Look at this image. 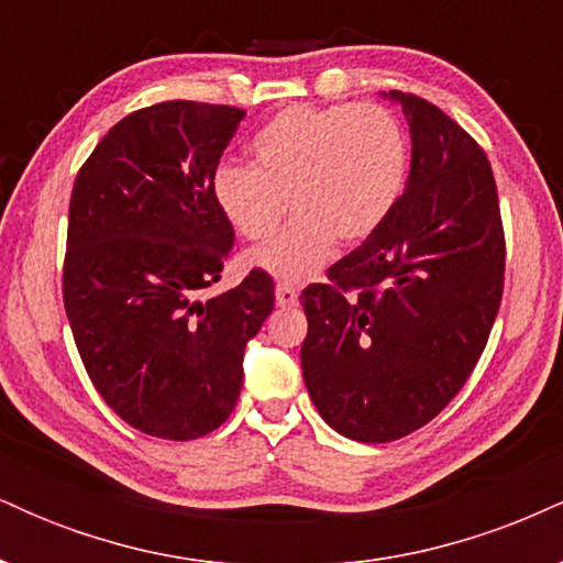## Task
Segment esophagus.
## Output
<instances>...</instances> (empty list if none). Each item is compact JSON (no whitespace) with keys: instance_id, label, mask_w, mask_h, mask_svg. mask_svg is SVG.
I'll return each mask as SVG.
<instances>
[{"instance_id":"1","label":"esophagus","mask_w":563,"mask_h":563,"mask_svg":"<svg viewBox=\"0 0 563 563\" xmlns=\"http://www.w3.org/2000/svg\"><path fill=\"white\" fill-rule=\"evenodd\" d=\"M275 299L280 307H294V303L299 301V290L290 286V283H277Z\"/></svg>"}]
</instances>
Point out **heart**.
<instances>
[{"label": "heart", "instance_id": "1", "mask_svg": "<svg viewBox=\"0 0 563 563\" xmlns=\"http://www.w3.org/2000/svg\"><path fill=\"white\" fill-rule=\"evenodd\" d=\"M254 166L222 164L214 198L245 241H267L251 264L283 283H301L331 260L335 238L363 243L405 192L410 142L378 106H296L280 111L251 142Z\"/></svg>", "mask_w": 563, "mask_h": 563}]
</instances>
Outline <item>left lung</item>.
<instances>
[{
	"label": "left lung",
	"mask_w": 563,
	"mask_h": 563,
	"mask_svg": "<svg viewBox=\"0 0 563 563\" xmlns=\"http://www.w3.org/2000/svg\"><path fill=\"white\" fill-rule=\"evenodd\" d=\"M412 161L397 209L301 290V371L331 429L394 442L434 421L479 363L506 280L487 153L434 102L391 92Z\"/></svg>",
	"instance_id": "1"
}]
</instances>
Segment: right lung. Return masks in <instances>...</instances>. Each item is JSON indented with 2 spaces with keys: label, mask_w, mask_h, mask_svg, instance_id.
Masks as SVG:
<instances>
[{
  "label": "right lung",
  "mask_w": 563,
  "mask_h": 563,
  "mask_svg": "<svg viewBox=\"0 0 563 563\" xmlns=\"http://www.w3.org/2000/svg\"><path fill=\"white\" fill-rule=\"evenodd\" d=\"M241 119L196 100L140 108L76 174L63 303L97 394L142 434L190 442L228 421L243 349L275 307L262 269L198 299L235 241L214 174Z\"/></svg>",
  "instance_id": "add662e5"
}]
</instances>
